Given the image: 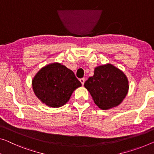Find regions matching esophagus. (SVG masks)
<instances>
[{"instance_id": "esophagus-1", "label": "esophagus", "mask_w": 154, "mask_h": 154, "mask_svg": "<svg viewBox=\"0 0 154 154\" xmlns=\"http://www.w3.org/2000/svg\"><path fill=\"white\" fill-rule=\"evenodd\" d=\"M79 81H80V82H81L82 85H84V82H85V79H84V78H82V79H79Z\"/></svg>"}]
</instances>
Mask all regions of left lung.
<instances>
[{
    "label": "left lung",
    "instance_id": "left-lung-1",
    "mask_svg": "<svg viewBox=\"0 0 154 154\" xmlns=\"http://www.w3.org/2000/svg\"><path fill=\"white\" fill-rule=\"evenodd\" d=\"M95 104L102 110L118 106L127 96L129 85L122 71L111 63L95 68L93 76L84 83Z\"/></svg>",
    "mask_w": 154,
    "mask_h": 154
}]
</instances>
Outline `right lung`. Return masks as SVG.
Returning <instances> with one entry per match:
<instances>
[{
    "instance_id": "obj_1",
    "label": "right lung",
    "mask_w": 154,
    "mask_h": 154,
    "mask_svg": "<svg viewBox=\"0 0 154 154\" xmlns=\"http://www.w3.org/2000/svg\"><path fill=\"white\" fill-rule=\"evenodd\" d=\"M32 85L38 99L52 108L66 104L74 91L82 86L72 70L57 62L41 68L32 79Z\"/></svg>"
}]
</instances>
